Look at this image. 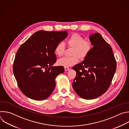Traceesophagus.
I'll list each match as a JSON object with an SVG mask.
<instances>
[{"instance_id":"esophagus-1","label":"esophagus","mask_w":129,"mask_h":129,"mask_svg":"<svg viewBox=\"0 0 129 129\" xmlns=\"http://www.w3.org/2000/svg\"><path fill=\"white\" fill-rule=\"evenodd\" d=\"M64 69H65V71H68V70H69L70 69L68 68V67H64Z\"/></svg>"}]
</instances>
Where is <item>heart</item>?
I'll list each match as a JSON object with an SVG mask.
<instances>
[{
	"label": "heart",
	"instance_id": "heart-1",
	"mask_svg": "<svg viewBox=\"0 0 129 129\" xmlns=\"http://www.w3.org/2000/svg\"><path fill=\"white\" fill-rule=\"evenodd\" d=\"M66 42L69 47L73 48L71 53L72 56L60 59L58 61V64L60 66L67 67L76 64L79 61V58L81 60L86 58L92 49L91 43L84 40L82 36L76 33L71 34ZM64 50V44L60 42L56 45L54 52L57 56L60 57L63 55Z\"/></svg>",
	"mask_w": 129,
	"mask_h": 129
}]
</instances>
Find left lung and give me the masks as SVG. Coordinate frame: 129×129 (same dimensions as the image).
Here are the masks:
<instances>
[{
  "label": "left lung",
  "instance_id": "left-lung-1",
  "mask_svg": "<svg viewBox=\"0 0 129 129\" xmlns=\"http://www.w3.org/2000/svg\"><path fill=\"white\" fill-rule=\"evenodd\" d=\"M93 46L84 60L72 68L76 72L72 87L84 99H94L109 88L116 71V63L111 46L99 33L90 35Z\"/></svg>",
  "mask_w": 129,
  "mask_h": 129
}]
</instances>
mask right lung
<instances>
[{"label": "right lung", "mask_w": 129, "mask_h": 129, "mask_svg": "<svg viewBox=\"0 0 129 129\" xmlns=\"http://www.w3.org/2000/svg\"><path fill=\"white\" fill-rule=\"evenodd\" d=\"M66 31H38L19 48L13 72L19 89L35 100L48 98L56 87L55 79L64 72L63 66H53L57 60L54 49L67 36Z\"/></svg>", "instance_id": "add662e5"}]
</instances>
